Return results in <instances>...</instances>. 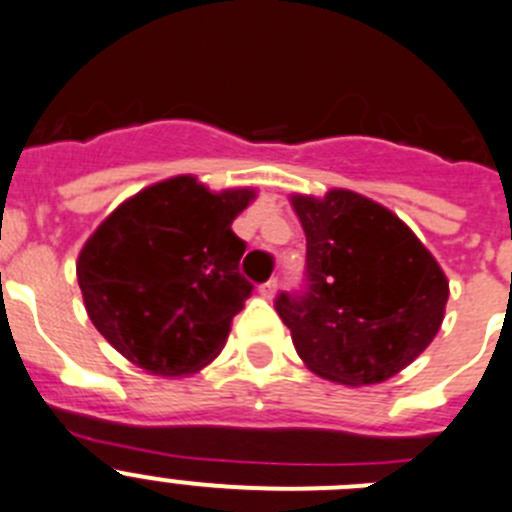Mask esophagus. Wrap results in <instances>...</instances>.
I'll use <instances>...</instances> for the list:
<instances>
[{"label":"esophagus","mask_w":512,"mask_h":512,"mask_svg":"<svg viewBox=\"0 0 512 512\" xmlns=\"http://www.w3.org/2000/svg\"><path fill=\"white\" fill-rule=\"evenodd\" d=\"M277 287H279L277 279H269V282H264V284H261V287H259L261 297H264V300H271V297L277 295Z\"/></svg>","instance_id":"esophagus-1"}]
</instances>
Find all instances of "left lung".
<instances>
[{"label":"left lung","mask_w":512,"mask_h":512,"mask_svg":"<svg viewBox=\"0 0 512 512\" xmlns=\"http://www.w3.org/2000/svg\"><path fill=\"white\" fill-rule=\"evenodd\" d=\"M307 238L305 287L274 302L300 359L348 387L395 377L436 338L449 282L418 235L348 189L295 194Z\"/></svg>","instance_id":"8db88e82"}]
</instances>
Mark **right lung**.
<instances>
[{
	"label": "right lung",
	"instance_id": "add662e5",
	"mask_svg": "<svg viewBox=\"0 0 512 512\" xmlns=\"http://www.w3.org/2000/svg\"><path fill=\"white\" fill-rule=\"evenodd\" d=\"M253 197L174 176L94 230L76 277L89 320L125 359L156 377H184L223 351L253 289L238 269L246 243L230 228Z\"/></svg>",
	"mask_w": 512,
	"mask_h": 512
}]
</instances>
